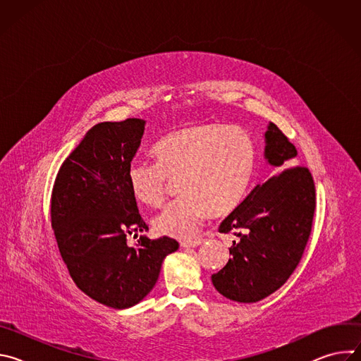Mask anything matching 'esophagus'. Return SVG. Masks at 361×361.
I'll list each match as a JSON object with an SVG mask.
<instances>
[{"label": "esophagus", "mask_w": 361, "mask_h": 361, "mask_svg": "<svg viewBox=\"0 0 361 361\" xmlns=\"http://www.w3.org/2000/svg\"><path fill=\"white\" fill-rule=\"evenodd\" d=\"M201 243H202V240H201V238L183 240V241H181V247H184V248H194V247H198Z\"/></svg>", "instance_id": "esophagus-1"}]
</instances>
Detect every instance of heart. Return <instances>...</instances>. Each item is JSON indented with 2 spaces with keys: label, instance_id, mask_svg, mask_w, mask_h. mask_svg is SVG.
I'll return each mask as SVG.
<instances>
[{
  "label": "heart",
  "instance_id": "heart-1",
  "mask_svg": "<svg viewBox=\"0 0 361 361\" xmlns=\"http://www.w3.org/2000/svg\"><path fill=\"white\" fill-rule=\"evenodd\" d=\"M156 164L133 161L127 170L131 194L157 207L170 180L180 197L154 219V228L173 237H188L207 220L235 212L245 200L257 167L251 135L238 127L197 124L173 130L151 147Z\"/></svg>",
  "mask_w": 361,
  "mask_h": 361
}]
</instances>
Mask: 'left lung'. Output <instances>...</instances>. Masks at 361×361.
I'll list each match as a JSON object with an SVG mask.
<instances>
[{
  "label": "left lung",
  "mask_w": 361,
  "mask_h": 361,
  "mask_svg": "<svg viewBox=\"0 0 361 361\" xmlns=\"http://www.w3.org/2000/svg\"><path fill=\"white\" fill-rule=\"evenodd\" d=\"M264 156L276 176L257 185L219 228L237 241L230 247L231 259L212 281L220 294L238 302L260 301L290 279L304 254L316 210L313 176L304 166H293L297 149L271 121Z\"/></svg>",
  "instance_id": "1"
}]
</instances>
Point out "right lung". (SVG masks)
<instances>
[{
  "mask_svg": "<svg viewBox=\"0 0 361 361\" xmlns=\"http://www.w3.org/2000/svg\"><path fill=\"white\" fill-rule=\"evenodd\" d=\"M144 130L140 118L94 126L61 164L51 194V226L71 279L111 308L141 301L178 248L166 235L127 244L128 234L148 230L127 183Z\"/></svg>",
  "mask_w": 361,
  "mask_h": 361,
  "instance_id": "right-lung-1",
  "label": "right lung"
}]
</instances>
